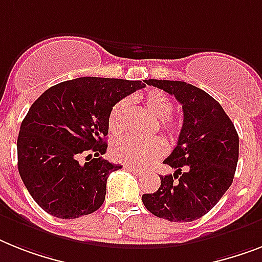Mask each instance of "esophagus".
<instances>
[{"label":"esophagus","instance_id":"34e87169","mask_svg":"<svg viewBox=\"0 0 262 262\" xmlns=\"http://www.w3.org/2000/svg\"><path fill=\"white\" fill-rule=\"evenodd\" d=\"M126 168L127 170H129L131 172H134L135 175H143L144 174V171L142 170V168H138V167H135V166H126Z\"/></svg>","mask_w":262,"mask_h":262}]
</instances>
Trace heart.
Segmentation results:
<instances>
[{
	"label": "heart",
	"mask_w": 262,
	"mask_h": 262,
	"mask_svg": "<svg viewBox=\"0 0 262 262\" xmlns=\"http://www.w3.org/2000/svg\"><path fill=\"white\" fill-rule=\"evenodd\" d=\"M144 107L158 118V128L165 133L170 139H175L181 133L182 122L178 118L171 116L174 103L167 94L161 90H151L142 96ZM129 100L122 99L118 101L108 118V127L112 134H122L126 129L128 122ZM166 152V146L159 138L142 142L133 138H123L115 140L111 146V155L116 162L131 166L144 167L157 159L162 158Z\"/></svg>",
	"instance_id": "heart-1"
}]
</instances>
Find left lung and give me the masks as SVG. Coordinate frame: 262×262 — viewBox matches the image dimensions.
I'll list each match as a JSON object with an SVG mask.
<instances>
[{"instance_id":"8db88e82","label":"left lung","mask_w":262,"mask_h":262,"mask_svg":"<svg viewBox=\"0 0 262 262\" xmlns=\"http://www.w3.org/2000/svg\"><path fill=\"white\" fill-rule=\"evenodd\" d=\"M182 104L183 124L177 146L163 163L174 175L142 201L150 213L170 222H191L210 211L230 187L238 162V134L224 108L201 88L185 81L146 80ZM184 172H182V170Z\"/></svg>"}]
</instances>
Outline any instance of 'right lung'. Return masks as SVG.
<instances>
[{"label":"right lung","instance_id":"right-lung-1","mask_svg":"<svg viewBox=\"0 0 262 262\" xmlns=\"http://www.w3.org/2000/svg\"><path fill=\"white\" fill-rule=\"evenodd\" d=\"M143 87L133 80L79 77L48 88L32 104L19 127L17 158L24 185L42 210L73 220L103 205L108 175L122 168L100 157L110 112Z\"/></svg>","mask_w":262,"mask_h":262}]
</instances>
